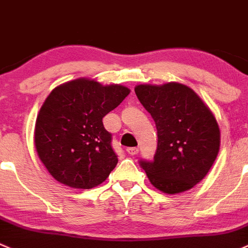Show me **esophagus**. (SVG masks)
<instances>
[{
  "instance_id": "1",
  "label": "esophagus",
  "mask_w": 248,
  "mask_h": 248,
  "mask_svg": "<svg viewBox=\"0 0 248 248\" xmlns=\"http://www.w3.org/2000/svg\"><path fill=\"white\" fill-rule=\"evenodd\" d=\"M126 152H127V154H130V155H137V153H139V148L137 147L127 148Z\"/></svg>"
}]
</instances>
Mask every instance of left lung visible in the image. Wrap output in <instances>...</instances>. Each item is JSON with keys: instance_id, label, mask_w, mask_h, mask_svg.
Wrapping results in <instances>:
<instances>
[{"instance_id": "obj_1", "label": "left lung", "mask_w": 248, "mask_h": 248, "mask_svg": "<svg viewBox=\"0 0 248 248\" xmlns=\"http://www.w3.org/2000/svg\"><path fill=\"white\" fill-rule=\"evenodd\" d=\"M137 98L154 119V160H140L150 183L170 195L187 191L203 179L219 149V129L208 106L181 83L140 85Z\"/></svg>"}]
</instances>
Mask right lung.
<instances>
[{
	"label": "right lung",
	"instance_id": "add662e5",
	"mask_svg": "<svg viewBox=\"0 0 248 248\" xmlns=\"http://www.w3.org/2000/svg\"><path fill=\"white\" fill-rule=\"evenodd\" d=\"M124 86L87 78L53 89L40 108L34 130L38 156L51 175L74 188L106 180L118 162L103 118L129 95Z\"/></svg>",
	"mask_w": 248,
	"mask_h": 248
}]
</instances>
